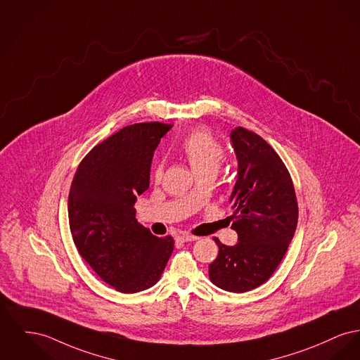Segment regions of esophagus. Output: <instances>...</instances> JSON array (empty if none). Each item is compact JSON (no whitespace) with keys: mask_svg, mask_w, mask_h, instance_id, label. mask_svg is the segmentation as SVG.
<instances>
[{"mask_svg":"<svg viewBox=\"0 0 360 360\" xmlns=\"http://www.w3.org/2000/svg\"><path fill=\"white\" fill-rule=\"evenodd\" d=\"M197 239H198V236H194V235H191V233H181V235H178V236L175 238V240H176V242H181V243L197 240Z\"/></svg>","mask_w":360,"mask_h":360,"instance_id":"esophagus-1","label":"esophagus"}]
</instances>
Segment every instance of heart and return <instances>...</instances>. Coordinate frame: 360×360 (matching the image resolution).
Masks as SVG:
<instances>
[{"label": "heart", "mask_w": 360, "mask_h": 360, "mask_svg": "<svg viewBox=\"0 0 360 360\" xmlns=\"http://www.w3.org/2000/svg\"><path fill=\"white\" fill-rule=\"evenodd\" d=\"M181 152L197 176L216 174L224 160V149L211 133L204 129H197L189 133L181 143ZM152 174L155 179L162 178V162H156Z\"/></svg>", "instance_id": "obj_1"}]
</instances>
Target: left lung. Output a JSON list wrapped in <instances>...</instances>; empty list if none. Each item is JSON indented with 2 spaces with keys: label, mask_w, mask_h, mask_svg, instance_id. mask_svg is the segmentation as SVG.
Returning <instances> with one entry per match:
<instances>
[{
  "label": "left lung",
  "mask_w": 360,
  "mask_h": 360,
  "mask_svg": "<svg viewBox=\"0 0 360 360\" xmlns=\"http://www.w3.org/2000/svg\"><path fill=\"white\" fill-rule=\"evenodd\" d=\"M238 179L230 202L238 243L223 245L210 265L214 285L246 292L264 284L287 253L297 224V201L291 175L275 149L245 127L231 131Z\"/></svg>",
  "instance_id": "left-lung-1"
}]
</instances>
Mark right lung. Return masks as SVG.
Listing matches in <instances>:
<instances>
[{
    "mask_svg": "<svg viewBox=\"0 0 360 360\" xmlns=\"http://www.w3.org/2000/svg\"><path fill=\"white\" fill-rule=\"evenodd\" d=\"M172 125L122 127L80 162L68 198L69 227L85 262L114 290L133 294L152 287L174 250L137 223L134 202L149 186L153 150Z\"/></svg>",
    "mask_w": 360,
    "mask_h": 360,
    "instance_id": "add662e5",
    "label": "right lung"
}]
</instances>
